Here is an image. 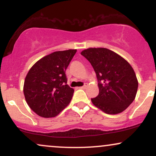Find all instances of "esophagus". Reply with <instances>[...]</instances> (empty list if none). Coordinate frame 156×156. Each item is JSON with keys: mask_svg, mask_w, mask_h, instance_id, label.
<instances>
[{"mask_svg": "<svg viewBox=\"0 0 156 156\" xmlns=\"http://www.w3.org/2000/svg\"><path fill=\"white\" fill-rule=\"evenodd\" d=\"M78 88H79V89H84L87 88V85H84V86H83V87H78Z\"/></svg>", "mask_w": 156, "mask_h": 156, "instance_id": "34e87169", "label": "esophagus"}]
</instances>
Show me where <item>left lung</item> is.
I'll return each mask as SVG.
<instances>
[{
    "label": "left lung",
    "instance_id": "8db88e82",
    "mask_svg": "<svg viewBox=\"0 0 156 156\" xmlns=\"http://www.w3.org/2000/svg\"><path fill=\"white\" fill-rule=\"evenodd\" d=\"M90 62L98 80L99 94L92 103L105 114L122 112L136 95L138 80L131 65L115 52L90 48L80 53Z\"/></svg>",
    "mask_w": 156,
    "mask_h": 156
}]
</instances>
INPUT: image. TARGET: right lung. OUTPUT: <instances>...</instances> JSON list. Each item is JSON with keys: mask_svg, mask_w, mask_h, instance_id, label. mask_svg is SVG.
I'll return each mask as SVG.
<instances>
[{"mask_svg": "<svg viewBox=\"0 0 156 156\" xmlns=\"http://www.w3.org/2000/svg\"><path fill=\"white\" fill-rule=\"evenodd\" d=\"M76 51L53 52L37 61L29 69L23 93L27 104L37 115L54 117L70 103L74 89L67 84L65 71Z\"/></svg>", "mask_w": 156, "mask_h": 156, "instance_id": "obj_1", "label": "right lung"}]
</instances>
